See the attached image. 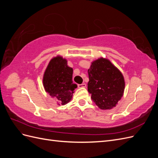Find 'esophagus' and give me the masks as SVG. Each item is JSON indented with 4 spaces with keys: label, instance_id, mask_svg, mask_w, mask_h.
<instances>
[{
    "label": "esophagus",
    "instance_id": "1",
    "mask_svg": "<svg viewBox=\"0 0 158 158\" xmlns=\"http://www.w3.org/2000/svg\"><path fill=\"white\" fill-rule=\"evenodd\" d=\"M85 86H86V84H78V87L79 88H85Z\"/></svg>",
    "mask_w": 158,
    "mask_h": 158
}]
</instances>
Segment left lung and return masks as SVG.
Segmentation results:
<instances>
[{
    "label": "left lung",
    "instance_id": "8db88e82",
    "mask_svg": "<svg viewBox=\"0 0 158 158\" xmlns=\"http://www.w3.org/2000/svg\"><path fill=\"white\" fill-rule=\"evenodd\" d=\"M88 73V91L95 105L103 110L115 107L125 90L121 72L109 60L102 57L92 62Z\"/></svg>",
    "mask_w": 158,
    "mask_h": 158
}]
</instances>
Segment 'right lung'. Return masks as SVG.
<instances>
[{
    "mask_svg": "<svg viewBox=\"0 0 158 158\" xmlns=\"http://www.w3.org/2000/svg\"><path fill=\"white\" fill-rule=\"evenodd\" d=\"M73 68L67 60L60 56L53 57L47 65L43 78V84L47 93L54 98L59 105L68 103L73 98L77 85L73 82Z\"/></svg>",
    "mask_w": 158,
    "mask_h": 158,
    "instance_id": "add662e5",
    "label": "right lung"
}]
</instances>
